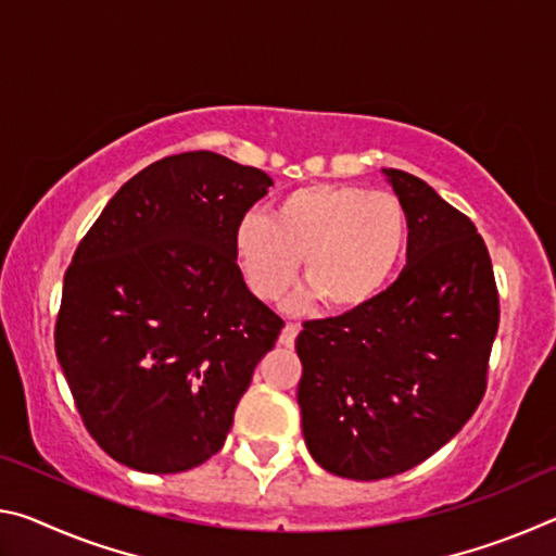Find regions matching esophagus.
Here are the masks:
<instances>
[{
  "instance_id": "1",
  "label": "esophagus",
  "mask_w": 556,
  "mask_h": 556,
  "mask_svg": "<svg viewBox=\"0 0 556 556\" xmlns=\"http://www.w3.org/2000/svg\"><path fill=\"white\" fill-rule=\"evenodd\" d=\"M296 336H299V326L296 324H287L285 328H281V333H279V343L291 348V345H294V341H296Z\"/></svg>"
}]
</instances>
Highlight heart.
<instances>
[{
    "mask_svg": "<svg viewBox=\"0 0 556 556\" xmlns=\"http://www.w3.org/2000/svg\"><path fill=\"white\" fill-rule=\"evenodd\" d=\"M407 244V213L388 191L348 184L299 186L271 218L248 213L235 225V260L255 296L287 294L304 260V279L328 308L351 312L380 294Z\"/></svg>",
    "mask_w": 556,
    "mask_h": 556,
    "instance_id": "b5f03b06",
    "label": "heart"
}]
</instances>
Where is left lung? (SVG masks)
Masks as SVG:
<instances>
[{
	"instance_id": "8db88e82",
	"label": "left lung",
	"mask_w": 556,
	"mask_h": 556,
	"mask_svg": "<svg viewBox=\"0 0 556 556\" xmlns=\"http://www.w3.org/2000/svg\"><path fill=\"white\" fill-rule=\"evenodd\" d=\"M407 267L370 304L304 321L301 429L328 473L380 481L454 439L478 409L501 321L491 255L468 215L400 168Z\"/></svg>"
}]
</instances>
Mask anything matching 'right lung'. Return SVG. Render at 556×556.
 I'll list each match as a JSON object with an SVG mask.
<instances>
[{"mask_svg":"<svg viewBox=\"0 0 556 556\" xmlns=\"http://www.w3.org/2000/svg\"><path fill=\"white\" fill-rule=\"evenodd\" d=\"M269 186L215 152L166 156L112 195L75 250L55 355L83 425L119 464L181 473L223 448L285 326L232 248Z\"/></svg>","mask_w":556,"mask_h":556,"instance_id":"right-lung-1","label":"right lung"}]
</instances>
